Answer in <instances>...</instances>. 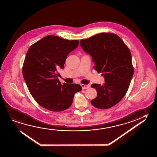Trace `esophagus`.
Listing matches in <instances>:
<instances>
[{
	"instance_id": "esophagus-1",
	"label": "esophagus",
	"mask_w": 157,
	"mask_h": 157,
	"mask_svg": "<svg viewBox=\"0 0 157 157\" xmlns=\"http://www.w3.org/2000/svg\"><path fill=\"white\" fill-rule=\"evenodd\" d=\"M81 87H82V90H85V89H87L88 88L90 87V86L82 84V85H81Z\"/></svg>"
}]
</instances>
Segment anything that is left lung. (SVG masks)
I'll return each mask as SVG.
<instances>
[{
    "label": "left lung",
    "instance_id": "obj_1",
    "mask_svg": "<svg viewBox=\"0 0 157 157\" xmlns=\"http://www.w3.org/2000/svg\"><path fill=\"white\" fill-rule=\"evenodd\" d=\"M80 45L92 58L93 67L101 73L105 83L92 84L97 96L90 101L98 109H108L118 103L128 91L134 69L130 51L120 38L113 33H101L81 40Z\"/></svg>",
    "mask_w": 157,
    "mask_h": 157
}]
</instances>
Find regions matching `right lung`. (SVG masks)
I'll return each instance as SVG.
<instances>
[{"label": "right lung", "instance_id": "1", "mask_svg": "<svg viewBox=\"0 0 157 157\" xmlns=\"http://www.w3.org/2000/svg\"><path fill=\"white\" fill-rule=\"evenodd\" d=\"M78 40L48 35L33 44L25 58L22 75L33 98L43 108L61 112L71 105L79 84L61 82L57 70L63 69L67 56L77 48Z\"/></svg>", "mask_w": 157, "mask_h": 157}]
</instances>
